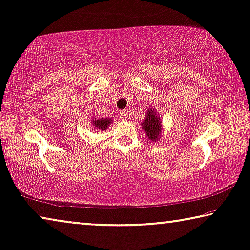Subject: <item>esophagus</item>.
Here are the masks:
<instances>
[{
	"instance_id": "obj_1",
	"label": "esophagus",
	"mask_w": 250,
	"mask_h": 250,
	"mask_svg": "<svg viewBox=\"0 0 250 250\" xmlns=\"http://www.w3.org/2000/svg\"><path fill=\"white\" fill-rule=\"evenodd\" d=\"M120 119H121V120L122 121H126V120H128V113H126L125 112V111H121V112H120Z\"/></svg>"
}]
</instances>
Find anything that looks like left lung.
<instances>
[{
	"instance_id": "1",
	"label": "left lung",
	"mask_w": 250,
	"mask_h": 250,
	"mask_svg": "<svg viewBox=\"0 0 250 250\" xmlns=\"http://www.w3.org/2000/svg\"><path fill=\"white\" fill-rule=\"evenodd\" d=\"M162 119L157 112V110L151 106L146 111V117L141 121V128L146 134V138L151 142H157L160 140L162 136Z\"/></svg>"
}]
</instances>
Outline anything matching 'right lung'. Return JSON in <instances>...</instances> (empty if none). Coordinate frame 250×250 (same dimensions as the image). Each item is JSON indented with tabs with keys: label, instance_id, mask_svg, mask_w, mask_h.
Returning a JSON list of instances; mask_svg holds the SVG:
<instances>
[{
	"label": "right lung",
	"instance_id": "obj_1",
	"mask_svg": "<svg viewBox=\"0 0 250 250\" xmlns=\"http://www.w3.org/2000/svg\"><path fill=\"white\" fill-rule=\"evenodd\" d=\"M112 122L111 118H92V129L97 130V131H104L108 129V126Z\"/></svg>",
	"mask_w": 250,
	"mask_h": 250
}]
</instances>
